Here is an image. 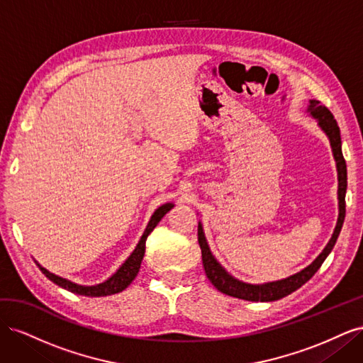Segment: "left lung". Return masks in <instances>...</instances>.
<instances>
[{
    "label": "left lung",
    "instance_id": "left-lung-1",
    "mask_svg": "<svg viewBox=\"0 0 363 363\" xmlns=\"http://www.w3.org/2000/svg\"><path fill=\"white\" fill-rule=\"evenodd\" d=\"M306 112L309 113L316 123L318 127H320L325 136L328 138V142H330L332 152H333V159L336 162V171H337V221L336 227L333 230V235L328 240L324 250L320 252L309 267H306L300 272L294 274V276H289L286 279L276 280V281H268V283H262V284H251L245 283L242 280L235 279L232 274H228L219 263L215 256L212 255L211 247L207 244V239L203 232V224L199 223V244L201 248V257H203V267L206 271L207 279L211 280L213 286L225 295L235 296V298L240 300H247V301H276L283 298L294 291L301 288L303 284L311 280L313 274L320 269L323 265V262L325 257L330 255V251L333 250L336 239L340 233V228H342L344 224V218H345V192H347V164L342 156V142H340V131L337 127L336 119L330 113L327 107L321 106L320 101L316 100H309V104H307Z\"/></svg>",
    "mask_w": 363,
    "mask_h": 363
}]
</instances>
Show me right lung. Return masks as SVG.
I'll list each match as a JSON object with an SVG mask.
<instances>
[{
	"instance_id": "obj_1",
	"label": "right lung",
	"mask_w": 363,
	"mask_h": 363,
	"mask_svg": "<svg viewBox=\"0 0 363 363\" xmlns=\"http://www.w3.org/2000/svg\"><path fill=\"white\" fill-rule=\"evenodd\" d=\"M174 207L172 203H164L162 204L160 207H157L155 213L151 215L150 221H148V225L145 228L144 235L140 236L139 242L136 245V248L133 250V252L125 259V262L121 265L111 277H108L107 280L98 283V284H91V286H87V284H79V283H74L68 279H63V277H59L56 276V274L50 272L48 269L43 268L40 263H38L36 260V265L39 267V269L45 274V277L50 279L52 283H56L57 286L67 289L72 294H77V295H86V296H106V295H113V294H118V292H123L128 284L135 280V277L138 276L139 272V268H140V263H142V259H144V255H145V242H147V238L148 235L155 230V227L159 224L160 219L167 215L171 208Z\"/></svg>"
}]
</instances>
